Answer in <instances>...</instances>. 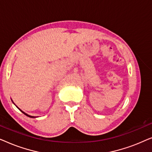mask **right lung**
I'll list each match as a JSON object with an SVG mask.
<instances>
[{
    "label": "right lung",
    "instance_id": "obj_1",
    "mask_svg": "<svg viewBox=\"0 0 152 152\" xmlns=\"http://www.w3.org/2000/svg\"><path fill=\"white\" fill-rule=\"evenodd\" d=\"M17 107V108H18V109H19V110H20V111H21L23 113H24V114H25V115H27V116H28V117H30V118H37V117H35V116H32V115H28V114H27V113H25V112H23V111H22V110H20V109H19V108H18V107Z\"/></svg>",
    "mask_w": 152,
    "mask_h": 152
}]
</instances>
